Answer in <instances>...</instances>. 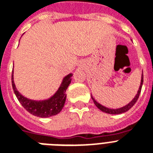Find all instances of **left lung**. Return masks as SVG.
<instances>
[{"instance_id":"8db88e82","label":"left lung","mask_w":153,"mask_h":153,"mask_svg":"<svg viewBox=\"0 0 153 153\" xmlns=\"http://www.w3.org/2000/svg\"><path fill=\"white\" fill-rule=\"evenodd\" d=\"M143 74H142V77H141V83H140V88H139V90L137 92V94L136 95V97L133 98L132 101L130 102L126 105L125 106L123 107H121V108H119V109H109V108L107 107H105L103 106L102 105L100 104L99 102H97V101L95 100V99L93 98V97L91 96V98L92 100H93V102L95 104L96 106H97L98 109H100L101 111L104 112V113H109V114H120V113H125V112L128 111L129 109H130L132 106H134V104L136 103L137 100L139 99V97H140V94L141 93V90H142V86H143Z\"/></svg>"}]
</instances>
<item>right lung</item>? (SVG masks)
<instances>
[{
  "label": "right lung",
  "mask_w": 153,
  "mask_h": 153,
  "mask_svg": "<svg viewBox=\"0 0 153 153\" xmlns=\"http://www.w3.org/2000/svg\"><path fill=\"white\" fill-rule=\"evenodd\" d=\"M72 76V74L66 76L54 95L45 100H32L24 97L22 94L19 93L13 82V69L12 70L11 76L12 87L17 100L27 111L35 117L47 118L58 114L63 109L67 97L66 90L71 83Z\"/></svg>",
  "instance_id": "obj_1"
}]
</instances>
